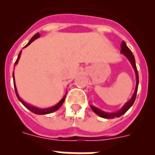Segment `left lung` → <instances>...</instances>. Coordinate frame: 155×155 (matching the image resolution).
I'll list each match as a JSON object with an SVG mask.
<instances>
[{
  "instance_id": "obj_1",
  "label": "left lung",
  "mask_w": 155,
  "mask_h": 155,
  "mask_svg": "<svg viewBox=\"0 0 155 155\" xmlns=\"http://www.w3.org/2000/svg\"><path fill=\"white\" fill-rule=\"evenodd\" d=\"M121 53H123L126 57L128 58V60L130 61V62L132 64L133 68H134V71H135V74H136V78H137V85H136V88H135V91H134V95L132 96L131 99L127 102V103L124 105V106L120 109V111H118L117 113H105V112H102V111L99 110L97 108L94 107V106H91V108L93 111H94V113H96L97 115H98L99 116L101 117H103V118H106V119H110V118H114V117H120V116L122 115H124V113L128 110L133 105V104L134 103V101L136 99V96H137V88H138V84H139V77H138V72H137V66L136 64H135V59H134V56L133 55L132 52L131 50L127 47V44L125 43L124 41L122 42V44H121Z\"/></svg>"
}]
</instances>
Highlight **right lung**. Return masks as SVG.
<instances>
[{"mask_svg": "<svg viewBox=\"0 0 155 155\" xmlns=\"http://www.w3.org/2000/svg\"><path fill=\"white\" fill-rule=\"evenodd\" d=\"M39 35H39V32L35 34V35H34V36L32 37L31 39H30L29 42H28V44H27L25 46H28V45H29L31 42H33V41L35 40V39L39 38ZM21 51H20V53H19V54H18V57L17 60H16V61H15V64H17L18 61V59L20 58V57H21ZM13 78H14V86H15V94H16V95H17V98H18L19 101H20V102H21V103H22L23 105H24L27 108V109H29L31 112H32V113H35V114L45 115V114H49V113H53V112H55V111H57V109H58L59 108L61 107V105H63V103H64V100H65V96H64V98H62V100H61V102H59L57 105H56L55 106H53V107L49 108V109H39V108H36V107H34V106H31V105H28V104L25 103V102L24 101H23V100L18 96V92H17V89H16L15 84V78H14V74H13Z\"/></svg>", "mask_w": 155, "mask_h": 155, "instance_id": "obj_1", "label": "right lung"}]
</instances>
